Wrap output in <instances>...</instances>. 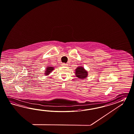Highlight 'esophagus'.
<instances>
[{
  "label": "esophagus",
  "mask_w": 134,
  "mask_h": 134,
  "mask_svg": "<svg viewBox=\"0 0 134 134\" xmlns=\"http://www.w3.org/2000/svg\"><path fill=\"white\" fill-rule=\"evenodd\" d=\"M62 65L63 66H66L67 65V64H65V63H62Z\"/></svg>",
  "instance_id": "obj_1"
}]
</instances>
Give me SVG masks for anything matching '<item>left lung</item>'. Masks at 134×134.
I'll return each mask as SVG.
<instances>
[{"label": "left lung", "mask_w": 134, "mask_h": 134, "mask_svg": "<svg viewBox=\"0 0 134 134\" xmlns=\"http://www.w3.org/2000/svg\"><path fill=\"white\" fill-rule=\"evenodd\" d=\"M76 76L81 79L86 78L87 76V72L83 67H78L76 69Z\"/></svg>", "instance_id": "left-lung-1"}]
</instances>
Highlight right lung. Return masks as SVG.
I'll return each instance as SVG.
<instances>
[{
  "label": "right lung",
  "mask_w": 134,
  "mask_h": 134,
  "mask_svg": "<svg viewBox=\"0 0 134 134\" xmlns=\"http://www.w3.org/2000/svg\"><path fill=\"white\" fill-rule=\"evenodd\" d=\"M53 67H48V68L46 69V73H45V75H48L49 74V73L52 72V71L53 70Z\"/></svg>",
  "instance_id": "add662e5"
}]
</instances>
